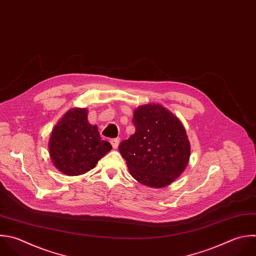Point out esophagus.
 Instances as JSON below:
<instances>
[{
	"label": "esophagus",
	"mask_w": 256,
	"mask_h": 256,
	"mask_svg": "<svg viewBox=\"0 0 256 256\" xmlns=\"http://www.w3.org/2000/svg\"><path fill=\"white\" fill-rule=\"evenodd\" d=\"M110 142H111L113 148L116 149V148H118V145H119V142H120V138H114Z\"/></svg>",
	"instance_id": "1"
}]
</instances>
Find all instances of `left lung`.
Wrapping results in <instances>:
<instances>
[{
  "mask_svg": "<svg viewBox=\"0 0 256 256\" xmlns=\"http://www.w3.org/2000/svg\"><path fill=\"white\" fill-rule=\"evenodd\" d=\"M132 122L135 133L119 145L130 174L149 187L171 184L190 158V143L181 121L163 106L147 104L134 111Z\"/></svg>",
  "mask_w": 256,
  "mask_h": 256,
  "instance_id": "obj_1",
  "label": "left lung"
}]
</instances>
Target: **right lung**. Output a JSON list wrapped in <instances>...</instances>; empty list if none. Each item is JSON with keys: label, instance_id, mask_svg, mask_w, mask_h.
Returning a JSON list of instances; mask_svg holds the SVG:
<instances>
[{"label": "right lung", "instance_id": "right-lung-1", "mask_svg": "<svg viewBox=\"0 0 256 256\" xmlns=\"http://www.w3.org/2000/svg\"><path fill=\"white\" fill-rule=\"evenodd\" d=\"M88 110L70 109L55 125L49 139V154L55 167L69 176L84 174L112 149L102 140L97 126L88 122Z\"/></svg>", "mask_w": 256, "mask_h": 256}]
</instances>
